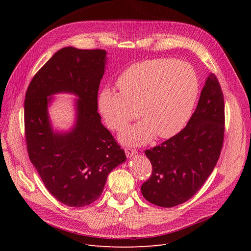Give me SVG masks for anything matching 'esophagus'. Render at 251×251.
Segmentation results:
<instances>
[{
    "instance_id": "34e87169",
    "label": "esophagus",
    "mask_w": 251,
    "mask_h": 251,
    "mask_svg": "<svg viewBox=\"0 0 251 251\" xmlns=\"http://www.w3.org/2000/svg\"><path fill=\"white\" fill-rule=\"evenodd\" d=\"M124 151H125V153H126V156H127V157L133 156V155H134V154H136V152H137V151H136V150H134V149H130V148H125V149H124Z\"/></svg>"
}]
</instances>
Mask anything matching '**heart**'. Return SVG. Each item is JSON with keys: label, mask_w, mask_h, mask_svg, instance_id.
<instances>
[{"label": "heart", "mask_w": 251, "mask_h": 251, "mask_svg": "<svg viewBox=\"0 0 251 251\" xmlns=\"http://www.w3.org/2000/svg\"><path fill=\"white\" fill-rule=\"evenodd\" d=\"M120 92L104 88L99 110L107 125L121 130L138 114L139 123L125 128L120 139L127 144H144L156 134L176 135L186 124L199 96V78L192 66L170 58L135 63L118 77ZM139 113H137V109Z\"/></svg>", "instance_id": "obj_1"}]
</instances>
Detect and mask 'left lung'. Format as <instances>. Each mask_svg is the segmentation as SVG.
<instances>
[{
	"instance_id": "1",
	"label": "left lung",
	"mask_w": 251,
	"mask_h": 251,
	"mask_svg": "<svg viewBox=\"0 0 251 251\" xmlns=\"http://www.w3.org/2000/svg\"><path fill=\"white\" fill-rule=\"evenodd\" d=\"M224 133V96L217 76L210 73L186 127L144 151L152 166L151 178L141 185L144 199L162 207L190 200L216 167Z\"/></svg>"
}]
</instances>
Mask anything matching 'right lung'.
<instances>
[{"instance_id":"add662e5","label":"right lung","mask_w":251,"mask_h":251,"mask_svg":"<svg viewBox=\"0 0 251 251\" xmlns=\"http://www.w3.org/2000/svg\"><path fill=\"white\" fill-rule=\"evenodd\" d=\"M105 54L100 49L63 48L36 72L26 90L24 130L30 162L49 192L69 206L97 201L111 171L126 160L98 112ZM58 92L79 98L76 124L68 134L54 133L48 120V97Z\"/></svg>"}]
</instances>
